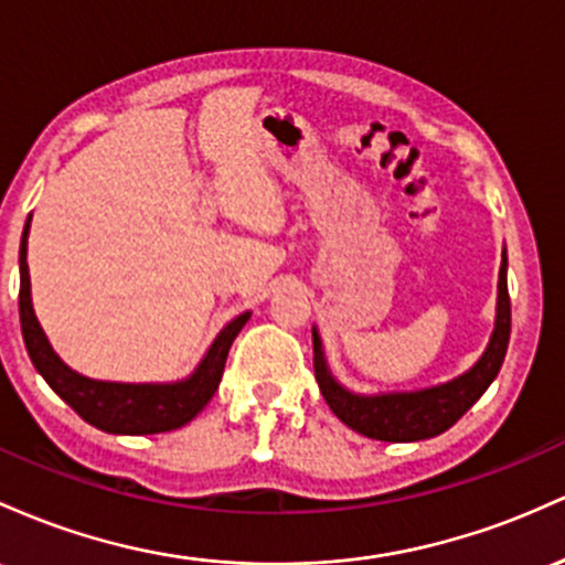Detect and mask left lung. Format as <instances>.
I'll return each instance as SVG.
<instances>
[{
    "mask_svg": "<svg viewBox=\"0 0 565 565\" xmlns=\"http://www.w3.org/2000/svg\"><path fill=\"white\" fill-rule=\"evenodd\" d=\"M497 320H493V333L488 339L486 352L480 354L478 363L461 376L446 384L424 386L414 392H379V395H360V392L347 390L328 367L322 339L312 328L315 347V379L320 384L322 397L331 405L347 427L354 433L373 437L384 443H416L427 440L446 433L454 427L480 395L497 379L499 367L504 363L507 344H510V294H507V250H502V266H499L497 285Z\"/></svg>",
    "mask_w": 565,
    "mask_h": 565,
    "instance_id": "left-lung-1",
    "label": "left lung"
}]
</instances>
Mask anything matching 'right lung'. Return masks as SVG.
Segmentation results:
<instances>
[{"label": "right lung", "instance_id": "1", "mask_svg": "<svg viewBox=\"0 0 565 565\" xmlns=\"http://www.w3.org/2000/svg\"><path fill=\"white\" fill-rule=\"evenodd\" d=\"M29 230L31 215L23 226L21 237V296H18V307H21V331L23 344L34 363L36 371L50 390L72 405L74 411L93 427L104 429L111 435H157L179 429L189 424L194 416L211 403L213 392L218 390L221 376H224L226 354H230L232 341L243 331L245 322L250 320V312L234 317L221 328L213 344L202 354V360L189 373L186 379L179 382H104V379L82 376V373L68 367L55 354L53 344L44 335L40 320L34 315V303H31V277L26 264L29 250Z\"/></svg>", "mask_w": 565, "mask_h": 565}]
</instances>
